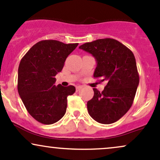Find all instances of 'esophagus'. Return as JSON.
Instances as JSON below:
<instances>
[{
  "label": "esophagus",
  "mask_w": 160,
  "mask_h": 160,
  "mask_svg": "<svg viewBox=\"0 0 160 160\" xmlns=\"http://www.w3.org/2000/svg\"><path fill=\"white\" fill-rule=\"evenodd\" d=\"M82 86H77L76 87V89H77V91H79L80 90V89H82Z\"/></svg>",
  "instance_id": "esophagus-1"
}]
</instances>
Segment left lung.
<instances>
[{
  "label": "left lung",
  "instance_id": "left-lung-1",
  "mask_svg": "<svg viewBox=\"0 0 160 160\" xmlns=\"http://www.w3.org/2000/svg\"><path fill=\"white\" fill-rule=\"evenodd\" d=\"M92 54L97 65L95 78L106 82L102 92L94 88V96L87 102L91 117L101 124L117 122L133 104L139 84V74L133 52L113 38H101L80 45Z\"/></svg>",
  "mask_w": 160,
  "mask_h": 160
}]
</instances>
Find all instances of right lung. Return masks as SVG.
<instances>
[{"label": "right lung", "instance_id": "obj_1", "mask_svg": "<svg viewBox=\"0 0 160 160\" xmlns=\"http://www.w3.org/2000/svg\"><path fill=\"white\" fill-rule=\"evenodd\" d=\"M78 43L64 44L42 40L35 44L21 59L17 89L26 110L38 122L52 124L66 112L68 96L75 92L73 86L56 87V74L61 71L68 56Z\"/></svg>", "mask_w": 160, "mask_h": 160}]
</instances>
